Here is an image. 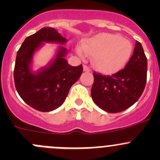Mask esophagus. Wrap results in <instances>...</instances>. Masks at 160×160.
Returning <instances> with one entry per match:
<instances>
[{
    "label": "esophagus",
    "mask_w": 160,
    "mask_h": 160,
    "mask_svg": "<svg viewBox=\"0 0 160 160\" xmlns=\"http://www.w3.org/2000/svg\"><path fill=\"white\" fill-rule=\"evenodd\" d=\"M83 71H84V72H90V71L89 67H88V66H86V65H83Z\"/></svg>",
    "instance_id": "34e87169"
}]
</instances>
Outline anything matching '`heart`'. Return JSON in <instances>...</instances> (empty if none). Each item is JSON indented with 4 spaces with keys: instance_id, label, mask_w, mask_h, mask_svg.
I'll list each match as a JSON object with an SVG mask.
<instances>
[{
    "instance_id": "heart-1",
    "label": "heart",
    "mask_w": 160,
    "mask_h": 160,
    "mask_svg": "<svg viewBox=\"0 0 160 160\" xmlns=\"http://www.w3.org/2000/svg\"><path fill=\"white\" fill-rule=\"evenodd\" d=\"M77 52L81 58L85 54L93 56L95 68L104 73H114L121 70L129 60L132 45L129 40L118 35L103 33L83 42Z\"/></svg>"
}]
</instances>
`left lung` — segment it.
I'll return each mask as SVG.
<instances>
[{"label":"left lung","instance_id":"1","mask_svg":"<svg viewBox=\"0 0 160 160\" xmlns=\"http://www.w3.org/2000/svg\"><path fill=\"white\" fill-rule=\"evenodd\" d=\"M93 77L91 97L100 108L118 113L133 105L141 97L147 77V59L141 43L136 41L125 69L111 76L94 72Z\"/></svg>","mask_w":160,"mask_h":160}]
</instances>
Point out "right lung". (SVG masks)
I'll use <instances>...</instances> for the list:
<instances>
[{
  "label": "right lung",
  "mask_w": 160,
  "mask_h": 160,
  "mask_svg": "<svg viewBox=\"0 0 160 160\" xmlns=\"http://www.w3.org/2000/svg\"><path fill=\"white\" fill-rule=\"evenodd\" d=\"M45 42L55 43L58 48L54 57L46 66L33 70L34 54ZM67 39L52 28H43L27 37L17 52L14 70V84L19 96L35 110L49 112L60 107L70 88L83 72L82 65L72 67L65 59Z\"/></svg>",
  "instance_id": "1"
}]
</instances>
